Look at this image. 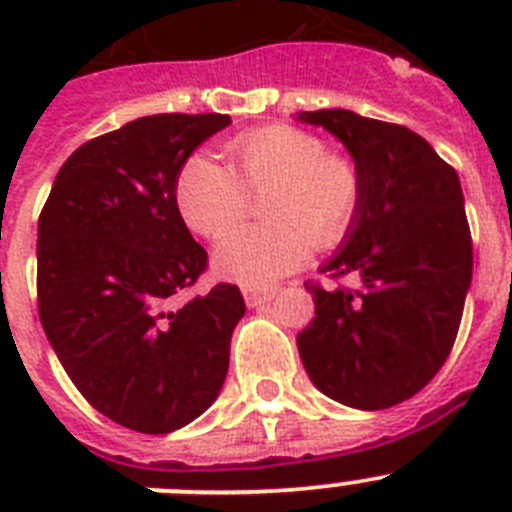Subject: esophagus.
<instances>
[{
  "instance_id": "34e87169",
  "label": "esophagus",
  "mask_w": 512,
  "mask_h": 512,
  "mask_svg": "<svg viewBox=\"0 0 512 512\" xmlns=\"http://www.w3.org/2000/svg\"><path fill=\"white\" fill-rule=\"evenodd\" d=\"M243 297H246L248 307H261V305H266V302L274 300V297H277V292H274V289H264V292H259V289H246V292H243Z\"/></svg>"
}]
</instances>
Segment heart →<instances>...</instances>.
<instances>
[{
  "mask_svg": "<svg viewBox=\"0 0 512 512\" xmlns=\"http://www.w3.org/2000/svg\"><path fill=\"white\" fill-rule=\"evenodd\" d=\"M274 188L264 229L231 231L247 211V194ZM176 207L184 223L217 238L212 266L223 279L261 289L307 264L312 248H333L351 233L361 210V174L354 161L328 153L318 135L269 125L235 135L228 169L192 156L176 176Z\"/></svg>",
  "mask_w": 512,
  "mask_h": 512,
  "instance_id": "b5f03b06",
  "label": "heart"
}]
</instances>
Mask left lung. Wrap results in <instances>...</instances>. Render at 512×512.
<instances>
[{"label": "left lung", "instance_id": "obj_1", "mask_svg": "<svg viewBox=\"0 0 512 512\" xmlns=\"http://www.w3.org/2000/svg\"><path fill=\"white\" fill-rule=\"evenodd\" d=\"M297 120L341 140L361 174V210L320 271L356 287L315 284V318L297 336L307 377L330 400L384 410L431 382L459 333L472 284L464 194L425 138L351 110Z\"/></svg>", "mask_w": 512, "mask_h": 512}]
</instances>
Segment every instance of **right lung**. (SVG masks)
Instances as JSON below:
<instances>
[{
  "instance_id": "1",
  "label": "right lung",
  "mask_w": 512,
  "mask_h": 512,
  "mask_svg": "<svg viewBox=\"0 0 512 512\" xmlns=\"http://www.w3.org/2000/svg\"><path fill=\"white\" fill-rule=\"evenodd\" d=\"M228 115H148L76 148L38 220V312L76 390L138 433H171L223 390L241 289L179 302L207 269L176 176Z\"/></svg>"
}]
</instances>
